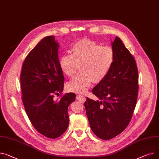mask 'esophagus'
<instances>
[{
  "label": "esophagus",
  "instance_id": "1",
  "mask_svg": "<svg viewBox=\"0 0 159 159\" xmlns=\"http://www.w3.org/2000/svg\"><path fill=\"white\" fill-rule=\"evenodd\" d=\"M77 99L82 103H84V102L86 101V97H84L83 95H81V94L77 95Z\"/></svg>",
  "mask_w": 159,
  "mask_h": 159
}]
</instances>
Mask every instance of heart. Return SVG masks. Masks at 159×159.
Segmentation results:
<instances>
[{"label":"heart","instance_id":"b5f03b06","mask_svg":"<svg viewBox=\"0 0 159 159\" xmlns=\"http://www.w3.org/2000/svg\"><path fill=\"white\" fill-rule=\"evenodd\" d=\"M115 57V52L111 47H102L87 39L77 41L71 48V55L64 54L59 59L60 68L68 77H73L80 66L82 74L67 84V89L71 92L84 93L93 82H102L111 70Z\"/></svg>","mask_w":159,"mask_h":159}]
</instances>
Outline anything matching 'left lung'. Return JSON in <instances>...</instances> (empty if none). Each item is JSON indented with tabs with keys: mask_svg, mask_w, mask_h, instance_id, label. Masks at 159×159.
Returning a JSON list of instances; mask_svg holds the SVG:
<instances>
[{
	"mask_svg": "<svg viewBox=\"0 0 159 159\" xmlns=\"http://www.w3.org/2000/svg\"><path fill=\"white\" fill-rule=\"evenodd\" d=\"M115 61L107 76L95 86L84 103L91 129L101 139L109 140L121 134L129 124L138 94V70L134 57L116 36L112 42Z\"/></svg>",
	"mask_w": 159,
	"mask_h": 159,
	"instance_id": "left-lung-1",
	"label": "left lung"
}]
</instances>
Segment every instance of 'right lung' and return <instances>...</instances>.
<instances>
[{
	"instance_id": "right-lung-1",
	"label": "right lung",
	"mask_w": 159,
	"mask_h": 159,
	"mask_svg": "<svg viewBox=\"0 0 159 159\" xmlns=\"http://www.w3.org/2000/svg\"><path fill=\"white\" fill-rule=\"evenodd\" d=\"M59 45L54 36L42 39L27 56L20 74L22 102L34 129L50 139L68 129L69 105L76 95L68 93L54 99L64 88L65 78L58 58Z\"/></svg>"
}]
</instances>
